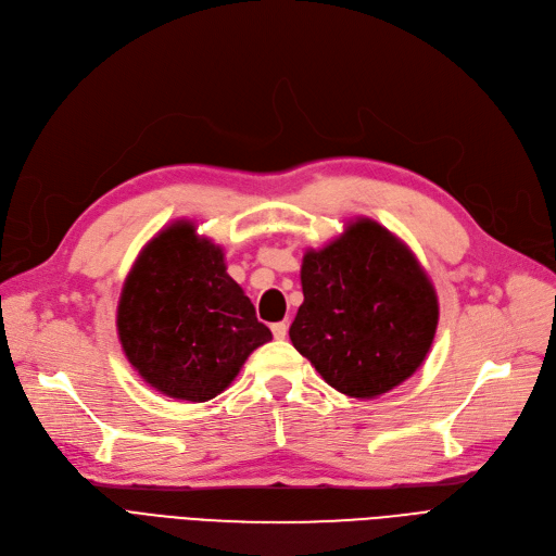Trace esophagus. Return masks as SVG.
I'll list each match as a JSON object with an SVG mask.
<instances>
[{
    "instance_id": "esophagus-1",
    "label": "esophagus",
    "mask_w": 556,
    "mask_h": 556,
    "mask_svg": "<svg viewBox=\"0 0 556 556\" xmlns=\"http://www.w3.org/2000/svg\"><path fill=\"white\" fill-rule=\"evenodd\" d=\"M271 332H274L276 339H285V337H287V324H285V321L274 324V326H271Z\"/></svg>"
}]
</instances>
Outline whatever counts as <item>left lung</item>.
Wrapping results in <instances>:
<instances>
[{
    "mask_svg": "<svg viewBox=\"0 0 556 556\" xmlns=\"http://www.w3.org/2000/svg\"><path fill=\"white\" fill-rule=\"evenodd\" d=\"M294 349L351 399H378L416 374L439 324L437 292L414 253L359 217L301 267Z\"/></svg>",
    "mask_w": 556,
    "mask_h": 556,
    "instance_id": "8db88e82",
    "label": "left lung"
}]
</instances>
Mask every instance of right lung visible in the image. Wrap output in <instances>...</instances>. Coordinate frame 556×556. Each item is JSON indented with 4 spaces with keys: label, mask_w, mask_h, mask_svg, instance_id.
I'll return each mask as SVG.
<instances>
[{
    "label": "right lung",
    "mask_w": 556,
    "mask_h": 556,
    "mask_svg": "<svg viewBox=\"0 0 556 556\" xmlns=\"http://www.w3.org/2000/svg\"><path fill=\"white\" fill-rule=\"evenodd\" d=\"M117 334L147 384L190 403L215 399L271 339L226 274L222 247L192 222L163 228L138 255L119 296Z\"/></svg>",
    "instance_id": "right-lung-1"
}]
</instances>
